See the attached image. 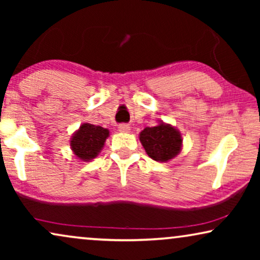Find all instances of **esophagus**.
I'll return each mask as SVG.
<instances>
[{
	"label": "esophagus",
	"mask_w": 260,
	"mask_h": 260,
	"mask_svg": "<svg viewBox=\"0 0 260 260\" xmlns=\"http://www.w3.org/2000/svg\"><path fill=\"white\" fill-rule=\"evenodd\" d=\"M118 130L120 133H129L130 131V125L129 124H125V123H122L118 125Z\"/></svg>",
	"instance_id": "obj_1"
}]
</instances>
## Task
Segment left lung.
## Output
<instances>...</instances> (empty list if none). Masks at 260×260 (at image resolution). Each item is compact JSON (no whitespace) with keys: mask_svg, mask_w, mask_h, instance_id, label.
<instances>
[{"mask_svg":"<svg viewBox=\"0 0 260 260\" xmlns=\"http://www.w3.org/2000/svg\"><path fill=\"white\" fill-rule=\"evenodd\" d=\"M140 141L145 151L155 161L166 162L180 152V134L173 126L161 123L157 126L145 127L140 134Z\"/></svg>","mask_w":260,"mask_h":260,"instance_id":"8db88e82","label":"left lung"}]
</instances>
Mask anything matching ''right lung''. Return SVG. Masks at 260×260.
I'll list each match as a JSON object with an SVG mask.
<instances>
[{"label": "right lung", "mask_w": 260, "mask_h": 260, "mask_svg": "<svg viewBox=\"0 0 260 260\" xmlns=\"http://www.w3.org/2000/svg\"><path fill=\"white\" fill-rule=\"evenodd\" d=\"M108 136V129L93 124H83L71 140V147L77 157L88 161L94 158L102 150Z\"/></svg>", "instance_id": "obj_1"}]
</instances>
